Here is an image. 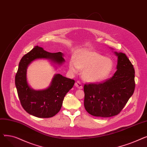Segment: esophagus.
Segmentation results:
<instances>
[{
  "label": "esophagus",
  "instance_id": "obj_1",
  "mask_svg": "<svg viewBox=\"0 0 147 147\" xmlns=\"http://www.w3.org/2000/svg\"><path fill=\"white\" fill-rule=\"evenodd\" d=\"M75 86H76V88H78V89H81L83 88V86H82V83H81L80 82H79V81H77V82L75 83Z\"/></svg>",
  "mask_w": 147,
  "mask_h": 147
}]
</instances>
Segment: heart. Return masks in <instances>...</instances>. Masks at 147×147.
<instances>
[{
	"label": "heart",
	"mask_w": 147,
	"mask_h": 147,
	"mask_svg": "<svg viewBox=\"0 0 147 147\" xmlns=\"http://www.w3.org/2000/svg\"><path fill=\"white\" fill-rule=\"evenodd\" d=\"M114 67L111 59L105 57L96 51L82 49L76 53L69 62V69L76 73L83 69V79L89 83H98L106 80Z\"/></svg>",
	"instance_id": "1"
}]
</instances>
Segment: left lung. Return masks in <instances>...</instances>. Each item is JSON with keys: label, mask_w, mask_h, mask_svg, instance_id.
Listing matches in <instances>:
<instances>
[{"label": "left lung", "mask_w": 147, "mask_h": 147, "mask_svg": "<svg viewBox=\"0 0 147 147\" xmlns=\"http://www.w3.org/2000/svg\"><path fill=\"white\" fill-rule=\"evenodd\" d=\"M117 57V71L112 78L98 84L84 86V106L95 117H110L117 115L132 96L135 87V70L132 63L121 52Z\"/></svg>", "instance_id": "obj_1"}]
</instances>
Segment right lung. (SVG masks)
Here are the masks:
<instances>
[{
	"label": "right lung",
	"instance_id": "1",
	"mask_svg": "<svg viewBox=\"0 0 147 147\" xmlns=\"http://www.w3.org/2000/svg\"><path fill=\"white\" fill-rule=\"evenodd\" d=\"M63 57L61 52H48L37 46L21 58L15 83L21 105L28 114L39 118H49L59 111L64 96L73 88L75 81L55 74L47 88L35 90L27 82V70L28 65L38 59L49 60L57 68L64 63Z\"/></svg>",
	"mask_w": 147,
	"mask_h": 147
}]
</instances>
